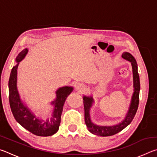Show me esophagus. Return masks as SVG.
Here are the masks:
<instances>
[{"mask_svg":"<svg viewBox=\"0 0 157 157\" xmlns=\"http://www.w3.org/2000/svg\"><path fill=\"white\" fill-rule=\"evenodd\" d=\"M75 89L78 91H83L84 89V84H80V83H78L75 85Z\"/></svg>","mask_w":157,"mask_h":157,"instance_id":"34e87169","label":"esophagus"}]
</instances>
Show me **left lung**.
I'll return each instance as SVG.
<instances>
[{"label": "left lung", "mask_w": 157, "mask_h": 157, "mask_svg": "<svg viewBox=\"0 0 157 157\" xmlns=\"http://www.w3.org/2000/svg\"><path fill=\"white\" fill-rule=\"evenodd\" d=\"M122 57L132 63L133 72V81H134V94H133L131 104L124 120L121 123L113 126H99L94 124L90 118V109L92 107L93 102H94L91 96H84L83 102L84 107V121L89 131L92 134L101 136H112L120 132L123 129L129 125L134 118L139 102V91H140V79L138 73V66L136 61L134 57L129 52H124L122 55Z\"/></svg>", "instance_id": "left-lung-1"}]
</instances>
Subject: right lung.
I'll use <instances>...</instances> for the list:
<instances>
[{
	"label": "right lung",
	"mask_w": 157,
	"mask_h": 157,
	"mask_svg": "<svg viewBox=\"0 0 157 157\" xmlns=\"http://www.w3.org/2000/svg\"><path fill=\"white\" fill-rule=\"evenodd\" d=\"M28 52V48L23 50L16 58L18 63L12 68L9 79V101L15 120L25 129L39 136H49L59 129L63 107L66 98L73 91L72 86H63L56 91V99L51 104L54 105L51 119L46 121L37 118L26 105L23 104L17 90V69L19 62L24 59Z\"/></svg>",
	"instance_id": "1"
}]
</instances>
